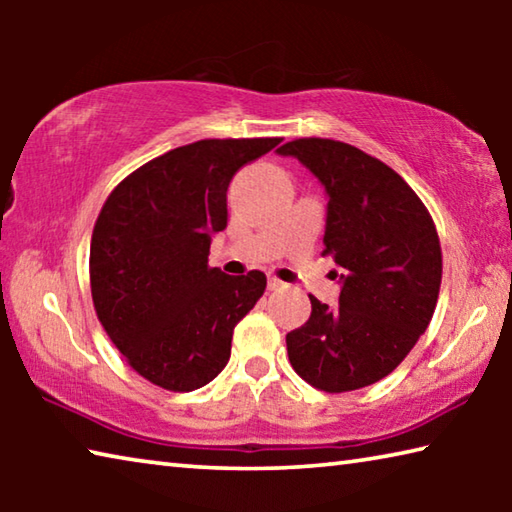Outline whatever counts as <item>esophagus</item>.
<instances>
[{"mask_svg": "<svg viewBox=\"0 0 512 512\" xmlns=\"http://www.w3.org/2000/svg\"><path fill=\"white\" fill-rule=\"evenodd\" d=\"M282 289V282L277 280V277H268V291H277Z\"/></svg>", "mask_w": 512, "mask_h": 512, "instance_id": "esophagus-1", "label": "esophagus"}]
</instances>
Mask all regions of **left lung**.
<instances>
[{"mask_svg": "<svg viewBox=\"0 0 512 512\" xmlns=\"http://www.w3.org/2000/svg\"><path fill=\"white\" fill-rule=\"evenodd\" d=\"M277 153L325 187L323 255L341 282L339 307L309 296V320L287 334L289 361L320 391H357L391 375L429 325L443 277L436 225L400 173L357 146L302 137Z\"/></svg>", "mask_w": 512, "mask_h": 512, "instance_id": "left-lung-1", "label": "left lung"}]
</instances>
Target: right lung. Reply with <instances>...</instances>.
<instances>
[{
  "label": "right lung",
  "instance_id": "1",
  "mask_svg": "<svg viewBox=\"0 0 512 512\" xmlns=\"http://www.w3.org/2000/svg\"><path fill=\"white\" fill-rule=\"evenodd\" d=\"M280 137L178 146L112 189L94 225L90 287L110 341L135 372L167 391H196L230 359L235 325L266 275L207 266L212 235L228 225V185Z\"/></svg>",
  "mask_w": 512,
  "mask_h": 512
}]
</instances>
